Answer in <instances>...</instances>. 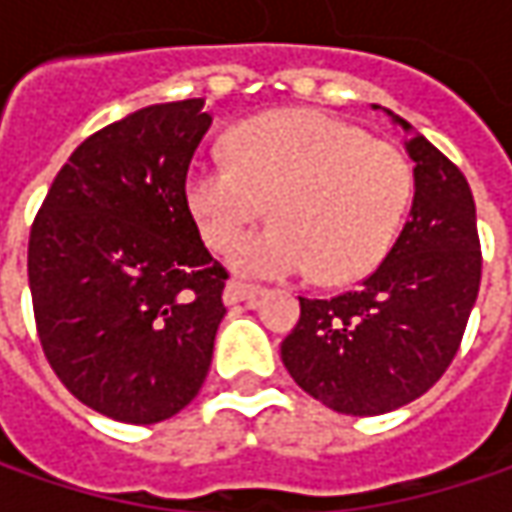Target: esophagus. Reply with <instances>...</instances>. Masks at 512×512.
Listing matches in <instances>:
<instances>
[{"instance_id":"obj_1","label":"esophagus","mask_w":512,"mask_h":512,"mask_svg":"<svg viewBox=\"0 0 512 512\" xmlns=\"http://www.w3.org/2000/svg\"><path fill=\"white\" fill-rule=\"evenodd\" d=\"M265 293V287L247 285V282H227L225 287V302L227 305H239V302H256Z\"/></svg>"}]
</instances>
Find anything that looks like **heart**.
Listing matches in <instances>:
<instances>
[{"label":"heart","mask_w":512,"mask_h":512,"mask_svg":"<svg viewBox=\"0 0 512 512\" xmlns=\"http://www.w3.org/2000/svg\"><path fill=\"white\" fill-rule=\"evenodd\" d=\"M416 176L402 150L319 110H273L230 133V159H196L185 202L213 250L230 247L262 213L276 219L233 247L253 276L313 267L322 282L370 273L396 245Z\"/></svg>","instance_id":"obj_1"}]
</instances>
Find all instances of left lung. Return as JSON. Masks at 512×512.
I'll return each mask as SVG.
<instances>
[{"instance_id": "left-lung-1", "label": "left lung", "mask_w": 512, "mask_h": 512, "mask_svg": "<svg viewBox=\"0 0 512 512\" xmlns=\"http://www.w3.org/2000/svg\"><path fill=\"white\" fill-rule=\"evenodd\" d=\"M384 113L404 130L413 159L410 219L356 290L330 299L299 296L302 316L282 342L293 382L347 416L390 413L439 382L482 282L476 202L464 173L410 122Z\"/></svg>"}]
</instances>
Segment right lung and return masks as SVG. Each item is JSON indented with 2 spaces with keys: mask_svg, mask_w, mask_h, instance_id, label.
Wrapping results in <instances>:
<instances>
[{
  "mask_svg": "<svg viewBox=\"0 0 512 512\" xmlns=\"http://www.w3.org/2000/svg\"><path fill=\"white\" fill-rule=\"evenodd\" d=\"M205 99L136 110L56 173L28 245L39 342L53 373L125 424L176 416L205 384L227 270L185 202L210 128Z\"/></svg>",
  "mask_w": 512,
  "mask_h": 512,
  "instance_id": "add662e5",
  "label": "right lung"
}]
</instances>
